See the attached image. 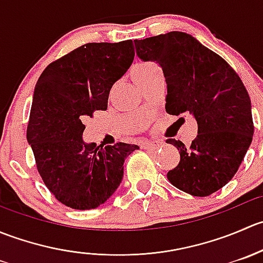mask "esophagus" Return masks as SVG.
Here are the masks:
<instances>
[{
	"mask_svg": "<svg viewBox=\"0 0 263 263\" xmlns=\"http://www.w3.org/2000/svg\"><path fill=\"white\" fill-rule=\"evenodd\" d=\"M163 145H164L163 141H158V140H155V141L144 142V144L141 145V147L146 148V150H158V148H160Z\"/></svg>",
	"mask_w": 263,
	"mask_h": 263,
	"instance_id": "obj_1",
	"label": "esophagus"
}]
</instances>
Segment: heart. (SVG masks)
Returning <instances> with one entry per match:
<instances>
[{"instance_id":"obj_1","label":"heart","mask_w":263,"mask_h":263,"mask_svg":"<svg viewBox=\"0 0 263 263\" xmlns=\"http://www.w3.org/2000/svg\"><path fill=\"white\" fill-rule=\"evenodd\" d=\"M155 67L156 66L154 65V63H141V65L136 66V67L132 70V79H134L135 84L137 85L140 81L144 80Z\"/></svg>"}]
</instances>
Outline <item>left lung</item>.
<instances>
[{"label":"left lung","instance_id":"left-lung-1","mask_svg":"<svg viewBox=\"0 0 263 263\" xmlns=\"http://www.w3.org/2000/svg\"><path fill=\"white\" fill-rule=\"evenodd\" d=\"M144 62L161 67L165 78V110L190 113L197 122V136L179 150L181 160L168 172L169 182L185 193L205 197L234 177L253 137L251 99L234 70L195 36L171 31L134 41Z\"/></svg>","mask_w":263,"mask_h":263}]
</instances>
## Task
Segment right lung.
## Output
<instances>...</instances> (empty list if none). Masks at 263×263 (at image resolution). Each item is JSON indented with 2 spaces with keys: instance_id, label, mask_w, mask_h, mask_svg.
<instances>
[{
  "instance_id": "1",
  "label": "right lung",
  "mask_w": 263,
  "mask_h": 263,
  "mask_svg": "<svg viewBox=\"0 0 263 263\" xmlns=\"http://www.w3.org/2000/svg\"><path fill=\"white\" fill-rule=\"evenodd\" d=\"M134 42L86 43L47 66L36 81L26 139L44 184L63 205L91 210L121 184L124 159L139 148L97 146L82 119L108 108V97L134 62Z\"/></svg>"
}]
</instances>
